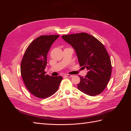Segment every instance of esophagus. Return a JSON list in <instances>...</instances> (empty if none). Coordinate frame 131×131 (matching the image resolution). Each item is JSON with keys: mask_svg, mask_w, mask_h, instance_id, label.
Returning <instances> with one entry per match:
<instances>
[{"mask_svg": "<svg viewBox=\"0 0 131 131\" xmlns=\"http://www.w3.org/2000/svg\"><path fill=\"white\" fill-rule=\"evenodd\" d=\"M65 76L66 77H68V78H72V77H73V75H70V74H66Z\"/></svg>", "mask_w": 131, "mask_h": 131, "instance_id": "1", "label": "esophagus"}]
</instances>
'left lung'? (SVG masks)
<instances>
[{"label": "left lung", "mask_w": 131, "mask_h": 131, "mask_svg": "<svg viewBox=\"0 0 131 131\" xmlns=\"http://www.w3.org/2000/svg\"><path fill=\"white\" fill-rule=\"evenodd\" d=\"M62 38L73 47L80 66L88 70L85 78L79 76L78 89L91 96L101 93L112 74L111 60L104 45L86 33L64 35Z\"/></svg>", "instance_id": "8db88e82"}]
</instances>
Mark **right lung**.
Here are the masks:
<instances>
[{"instance_id":"add662e5","label":"right lung","mask_w":131,"mask_h":131,"mask_svg":"<svg viewBox=\"0 0 131 131\" xmlns=\"http://www.w3.org/2000/svg\"><path fill=\"white\" fill-rule=\"evenodd\" d=\"M58 35H41L31 42L26 51L21 64V73L28 90L35 97L45 98L58 90L62 77L46 74L47 55Z\"/></svg>"}]
</instances>
